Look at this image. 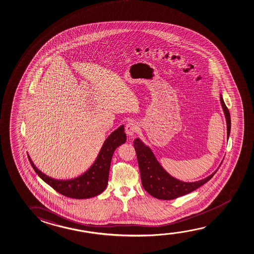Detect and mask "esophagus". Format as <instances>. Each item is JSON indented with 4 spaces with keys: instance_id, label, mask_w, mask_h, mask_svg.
<instances>
[{
    "instance_id": "1",
    "label": "esophagus",
    "mask_w": 254,
    "mask_h": 254,
    "mask_svg": "<svg viewBox=\"0 0 254 254\" xmlns=\"http://www.w3.org/2000/svg\"><path fill=\"white\" fill-rule=\"evenodd\" d=\"M125 130L128 136L132 137V135L137 132V130H138L136 122H132V121L129 122L126 125Z\"/></svg>"
}]
</instances>
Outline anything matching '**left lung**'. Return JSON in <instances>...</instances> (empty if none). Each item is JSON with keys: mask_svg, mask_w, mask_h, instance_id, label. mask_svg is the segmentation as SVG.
Here are the masks:
<instances>
[{"mask_svg": "<svg viewBox=\"0 0 254 254\" xmlns=\"http://www.w3.org/2000/svg\"><path fill=\"white\" fill-rule=\"evenodd\" d=\"M220 101L226 118L227 137L229 138L231 132V115L222 96H220ZM133 147L136 152L142 186L146 191L155 198L172 200L189 194L210 181L217 173V170H216L209 177L194 183L182 182L166 172L157 162L150 148L147 147L140 139L133 140Z\"/></svg>", "mask_w": 254, "mask_h": 254, "instance_id": "left-lung-1", "label": "left lung"}]
</instances>
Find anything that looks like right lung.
I'll use <instances>...</instances> for the list:
<instances>
[{
  "label": "right lung",
  "mask_w": 254,
  "mask_h": 254,
  "mask_svg": "<svg viewBox=\"0 0 254 254\" xmlns=\"http://www.w3.org/2000/svg\"><path fill=\"white\" fill-rule=\"evenodd\" d=\"M126 140L124 126H121L105 140L92 167L80 177L70 180H56L47 177L36 168L29 155L28 157L36 173L56 191L70 198H90L99 195L106 190L114 150L120 145L125 143Z\"/></svg>",
  "instance_id": "obj_1"
}]
</instances>
